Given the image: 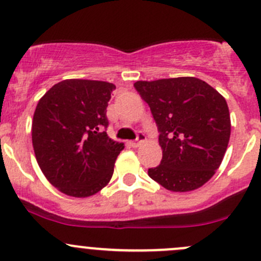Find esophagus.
Returning a JSON list of instances; mask_svg holds the SVG:
<instances>
[{
	"label": "esophagus",
	"instance_id": "esophagus-1",
	"mask_svg": "<svg viewBox=\"0 0 261 261\" xmlns=\"http://www.w3.org/2000/svg\"><path fill=\"white\" fill-rule=\"evenodd\" d=\"M146 139L145 134L144 133H138V138H136L135 141H130V145L133 147H138L139 145H140L141 143H144Z\"/></svg>",
	"mask_w": 261,
	"mask_h": 261
}]
</instances>
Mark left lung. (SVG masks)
Instances as JSON below:
<instances>
[{"mask_svg": "<svg viewBox=\"0 0 261 261\" xmlns=\"http://www.w3.org/2000/svg\"><path fill=\"white\" fill-rule=\"evenodd\" d=\"M159 130L163 159L147 174L172 192H189L207 183L227 149L231 120L226 99L194 77L138 81Z\"/></svg>", "mask_w": 261, "mask_h": 261, "instance_id": "8db88e82", "label": "left lung"}]
</instances>
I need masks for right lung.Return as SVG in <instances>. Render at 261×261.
I'll return each instance as SVG.
<instances>
[{"label":"right lung","instance_id":"add662e5","mask_svg":"<svg viewBox=\"0 0 261 261\" xmlns=\"http://www.w3.org/2000/svg\"><path fill=\"white\" fill-rule=\"evenodd\" d=\"M115 88L109 82L65 80L39 99L31 126L36 162L67 196H93L111 180L125 147L106 133V109Z\"/></svg>","mask_w":261,"mask_h":261}]
</instances>
